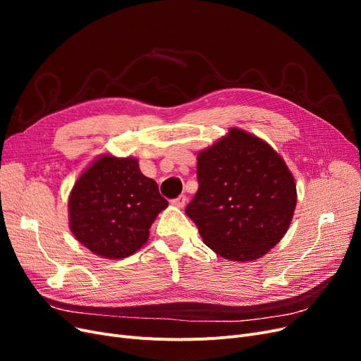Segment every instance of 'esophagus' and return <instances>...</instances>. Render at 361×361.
<instances>
[{
	"instance_id": "1",
	"label": "esophagus",
	"mask_w": 361,
	"mask_h": 361,
	"mask_svg": "<svg viewBox=\"0 0 361 361\" xmlns=\"http://www.w3.org/2000/svg\"><path fill=\"white\" fill-rule=\"evenodd\" d=\"M171 203L176 206V207H183L185 206V203H187V195H183V194H180V195H178L176 199H173L171 200Z\"/></svg>"
}]
</instances>
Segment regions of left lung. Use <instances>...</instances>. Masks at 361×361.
I'll use <instances>...</instances> for the list:
<instances>
[{
  "label": "left lung",
  "instance_id": "8db88e82",
  "mask_svg": "<svg viewBox=\"0 0 361 361\" xmlns=\"http://www.w3.org/2000/svg\"><path fill=\"white\" fill-rule=\"evenodd\" d=\"M197 159L199 190L185 212L203 243L228 260L267 255L288 232L297 204L285 161L265 141L238 128Z\"/></svg>",
  "mask_w": 361,
  "mask_h": 361
}]
</instances>
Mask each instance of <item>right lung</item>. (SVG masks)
I'll list each match as a JSON object with an SVG mask.
<instances>
[{
	"label": "right lung",
	"mask_w": 361,
	"mask_h": 361,
	"mask_svg": "<svg viewBox=\"0 0 361 361\" xmlns=\"http://www.w3.org/2000/svg\"><path fill=\"white\" fill-rule=\"evenodd\" d=\"M169 202L134 158L102 155L73 185L69 224L78 241L106 259L134 255L149 239V228Z\"/></svg>",
	"instance_id": "1"
}]
</instances>
